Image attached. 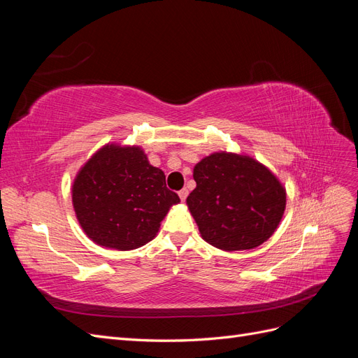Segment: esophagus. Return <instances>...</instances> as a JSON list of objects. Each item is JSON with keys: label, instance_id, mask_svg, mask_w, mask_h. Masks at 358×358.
<instances>
[{"label": "esophagus", "instance_id": "esophagus-1", "mask_svg": "<svg viewBox=\"0 0 358 358\" xmlns=\"http://www.w3.org/2000/svg\"><path fill=\"white\" fill-rule=\"evenodd\" d=\"M178 194H179L180 200H182V201H185V200H187V197H188V189H187V188H183V189H180Z\"/></svg>", "mask_w": 358, "mask_h": 358}]
</instances>
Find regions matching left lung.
Listing matches in <instances>:
<instances>
[{
	"label": "left lung",
	"mask_w": 358,
	"mask_h": 358,
	"mask_svg": "<svg viewBox=\"0 0 358 358\" xmlns=\"http://www.w3.org/2000/svg\"><path fill=\"white\" fill-rule=\"evenodd\" d=\"M197 187L187 204L203 239L222 251L264 243L285 210L287 194L276 176L251 157L215 152L194 167Z\"/></svg>",
	"instance_id": "obj_1"
}]
</instances>
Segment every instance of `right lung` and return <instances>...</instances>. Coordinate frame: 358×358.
I'll use <instances>...</instances> for the list:
<instances>
[{"label":"right lung","mask_w":358,"mask_h":358,"mask_svg":"<svg viewBox=\"0 0 358 358\" xmlns=\"http://www.w3.org/2000/svg\"><path fill=\"white\" fill-rule=\"evenodd\" d=\"M73 206L86 236L100 246L129 251L157 236L179 196L164 171L150 166L138 146L106 145L80 169Z\"/></svg>","instance_id":"obj_1"}]
</instances>
